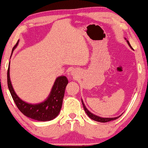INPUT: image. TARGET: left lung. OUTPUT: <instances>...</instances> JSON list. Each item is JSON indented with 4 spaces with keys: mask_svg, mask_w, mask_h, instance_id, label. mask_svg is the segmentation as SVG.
I'll use <instances>...</instances> for the list:
<instances>
[{
    "mask_svg": "<svg viewBox=\"0 0 148 148\" xmlns=\"http://www.w3.org/2000/svg\"><path fill=\"white\" fill-rule=\"evenodd\" d=\"M127 42H128V45L131 47V48H132L131 45L130 44V43H129L128 41H127ZM82 101V104H83L84 110H85L86 113L87 114V115L88 116H89L90 119H91L92 120H95V121L100 122H109V121H111V120H116V119H119V118L120 116H118V117H116V118H110V119H108V118H101V117H99V116H96V115L93 114H92L91 112H90L89 111L87 110V108L85 107V104H84L83 101Z\"/></svg>",
    "mask_w": 148,
    "mask_h": 148,
    "instance_id": "obj_1",
    "label": "left lung"
}]
</instances>
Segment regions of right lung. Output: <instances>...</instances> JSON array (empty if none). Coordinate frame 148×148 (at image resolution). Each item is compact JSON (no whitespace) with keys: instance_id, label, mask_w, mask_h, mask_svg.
Here are the masks:
<instances>
[{"instance_id":"right-lung-1","label":"right lung","mask_w":148,"mask_h":148,"mask_svg":"<svg viewBox=\"0 0 148 148\" xmlns=\"http://www.w3.org/2000/svg\"><path fill=\"white\" fill-rule=\"evenodd\" d=\"M18 42V41L13 47L12 51L16 47ZM9 67H10V63H9L7 71L8 89L10 90L11 96L16 105L20 112L27 117L38 120V121H49V120L55 119L60 113L61 108L62 106L65 87L68 83L67 77L61 76L56 79L50 95L44 102L38 104H31L22 101L15 93L10 82V68Z\"/></svg>"}]
</instances>
